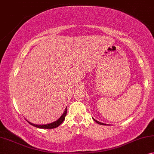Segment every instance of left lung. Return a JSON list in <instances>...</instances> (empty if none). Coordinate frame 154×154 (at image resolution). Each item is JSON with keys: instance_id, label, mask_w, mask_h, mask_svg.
I'll use <instances>...</instances> for the list:
<instances>
[{"instance_id": "obj_1", "label": "left lung", "mask_w": 154, "mask_h": 154, "mask_svg": "<svg viewBox=\"0 0 154 154\" xmlns=\"http://www.w3.org/2000/svg\"><path fill=\"white\" fill-rule=\"evenodd\" d=\"M94 121H96V122L97 123H98V124H100V125H106V124H105V123H100V122H99V121H96V120H95L94 119Z\"/></svg>"}]
</instances>
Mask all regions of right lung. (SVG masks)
<instances>
[{
  "instance_id": "right-lung-1",
  "label": "right lung",
  "mask_w": 154,
  "mask_h": 154,
  "mask_svg": "<svg viewBox=\"0 0 154 154\" xmlns=\"http://www.w3.org/2000/svg\"><path fill=\"white\" fill-rule=\"evenodd\" d=\"M67 114V107L66 108V110H65L63 114H62L61 116L58 119L57 121H54V122L49 123V124H46V125H36V124H33L29 121H28L30 124L33 125V126L36 127V128H45V129H51V128H55L58 127V125H60L61 123L63 122V121L65 120V118H66V116Z\"/></svg>"
}]
</instances>
